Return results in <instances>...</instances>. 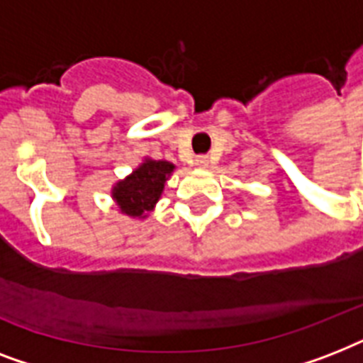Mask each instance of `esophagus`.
<instances>
[{
	"label": "esophagus",
	"mask_w": 363,
	"mask_h": 363,
	"mask_svg": "<svg viewBox=\"0 0 363 363\" xmlns=\"http://www.w3.org/2000/svg\"><path fill=\"white\" fill-rule=\"evenodd\" d=\"M194 165L199 167V169H205V167L209 165V158H207V156H198V158L194 160Z\"/></svg>",
	"instance_id": "esophagus-1"
}]
</instances>
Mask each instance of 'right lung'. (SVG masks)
Returning a JSON list of instances; mask_svg holds the SVG:
<instances>
[{
  "instance_id": "add662e5",
  "label": "right lung",
  "mask_w": 363,
  "mask_h": 363,
  "mask_svg": "<svg viewBox=\"0 0 363 363\" xmlns=\"http://www.w3.org/2000/svg\"><path fill=\"white\" fill-rule=\"evenodd\" d=\"M173 171L175 164L167 160L145 158L125 179L115 182L111 198L122 215L143 220L160 201Z\"/></svg>"
}]
</instances>
